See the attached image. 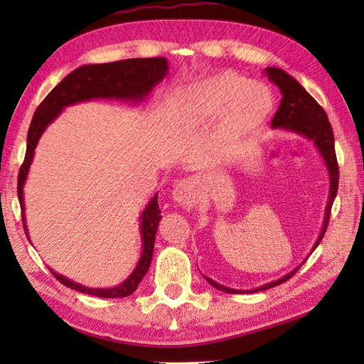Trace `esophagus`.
Returning a JSON list of instances; mask_svg holds the SVG:
<instances>
[{
  "label": "esophagus",
  "mask_w": 364,
  "mask_h": 364,
  "mask_svg": "<svg viewBox=\"0 0 364 364\" xmlns=\"http://www.w3.org/2000/svg\"><path fill=\"white\" fill-rule=\"evenodd\" d=\"M171 197L181 207L193 208L197 204V200H199L196 180H193V178H184V180L178 181L173 188V193H171Z\"/></svg>",
  "instance_id": "obj_1"
}]
</instances>
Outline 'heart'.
Masks as SVG:
<instances>
[{
    "mask_svg": "<svg viewBox=\"0 0 364 364\" xmlns=\"http://www.w3.org/2000/svg\"><path fill=\"white\" fill-rule=\"evenodd\" d=\"M274 107L268 86L236 73H221L193 86L184 96V114L197 122L223 117V139L239 144L267 123Z\"/></svg>",
    "mask_w": 364,
    "mask_h": 364,
    "instance_id": "heart-1",
    "label": "heart"
}]
</instances>
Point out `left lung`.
<instances>
[{
	"label": "left lung",
	"instance_id": "8db88e82",
	"mask_svg": "<svg viewBox=\"0 0 364 364\" xmlns=\"http://www.w3.org/2000/svg\"><path fill=\"white\" fill-rule=\"evenodd\" d=\"M267 73L271 82L278 85V88L282 95L279 109L276 110L273 120H271V128L300 134V136L313 141V144H315V147L318 149L319 156H321V159L324 160L326 170H328V175H329L328 205H326V210H324L323 228L321 231H319L316 242L311 249L313 252L318 247V244L321 242V239L326 232V228H328L331 207H332V202L336 199L337 188H338V167H337L336 149H334V133H332V127L323 107L306 93V90L297 82V80H295L292 75H289V73L282 69H278V67H268ZM301 264L304 263H300L297 268L289 271L287 274L281 276V278L269 281L267 284L258 286L255 289L226 287L223 284H220V282L213 281L212 278H208V276H204V274L202 276L208 281V284L213 286L215 289H218V291H223L228 294H249V292L267 291V289L282 284V282H286L289 278H292V276L297 273V269L301 267Z\"/></svg>",
	"mask_w": 364,
	"mask_h": 364
}]
</instances>
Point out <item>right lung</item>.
<instances>
[{"label": "right lung", "instance_id": "right-lung-1", "mask_svg": "<svg viewBox=\"0 0 364 364\" xmlns=\"http://www.w3.org/2000/svg\"><path fill=\"white\" fill-rule=\"evenodd\" d=\"M168 60L165 58H146V59H125L117 63L107 64H86L69 73L51 93H49L43 102L35 110L32 123L27 133V152L23 160L19 181H17V196H19L22 208V221L26 228V234L30 241L27 220H26V202H23V186H26L30 165L33 162L35 147L38 144L41 134L45 133L48 125L63 114V110L73 104L106 100V101H120L136 106L146 101L154 86L159 85L168 75ZM162 220L160 215L157 194L149 200L144 210L139 215V234H141V257L136 267L132 271L128 278L114 287H88L69 279L64 274L51 269L59 282L73 289V291L95 295L101 299H123L136 291L141 279L144 278L147 269L151 267L154 242H156L157 226Z\"/></svg>", "mask_w": 364, "mask_h": 364}]
</instances>
